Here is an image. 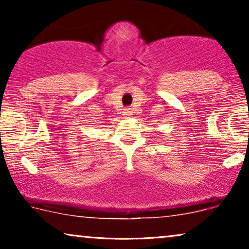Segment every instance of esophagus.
<instances>
[{"mask_svg":"<svg viewBox=\"0 0 249 249\" xmlns=\"http://www.w3.org/2000/svg\"><path fill=\"white\" fill-rule=\"evenodd\" d=\"M124 115H127V117H129V115H131V108H125V110H124Z\"/></svg>","mask_w":249,"mask_h":249,"instance_id":"1","label":"esophagus"}]
</instances>
